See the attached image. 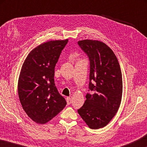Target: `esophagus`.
Returning a JSON list of instances; mask_svg holds the SVG:
<instances>
[{"instance_id": "34e87169", "label": "esophagus", "mask_w": 147, "mask_h": 147, "mask_svg": "<svg viewBox=\"0 0 147 147\" xmlns=\"http://www.w3.org/2000/svg\"><path fill=\"white\" fill-rule=\"evenodd\" d=\"M67 103L68 105L71 104V98L70 97H67Z\"/></svg>"}]
</instances>
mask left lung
I'll list each match as a JSON object with an SVG mask.
<instances>
[{
    "mask_svg": "<svg viewBox=\"0 0 147 147\" xmlns=\"http://www.w3.org/2000/svg\"><path fill=\"white\" fill-rule=\"evenodd\" d=\"M90 61L89 89L93 94L78 113L91 129L106 126L117 112L123 94V78L116 56L103 42L84 39L78 42Z\"/></svg>",
    "mask_w": 147,
    "mask_h": 147,
    "instance_id": "left-lung-1",
    "label": "left lung"
}]
</instances>
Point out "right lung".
Returning <instances> with one entry per match:
<instances>
[{
	"label": "right lung",
	"instance_id": "obj_1",
	"mask_svg": "<svg viewBox=\"0 0 147 147\" xmlns=\"http://www.w3.org/2000/svg\"><path fill=\"white\" fill-rule=\"evenodd\" d=\"M65 40L49 41L36 47L27 56L18 80V94L24 111L38 124L48 123L66 106L54 83V68Z\"/></svg>",
	"mask_w": 147,
	"mask_h": 147
}]
</instances>
